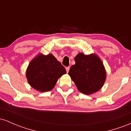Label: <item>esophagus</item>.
<instances>
[{"instance_id": "34e87169", "label": "esophagus", "mask_w": 131, "mask_h": 131, "mask_svg": "<svg viewBox=\"0 0 131 131\" xmlns=\"http://www.w3.org/2000/svg\"><path fill=\"white\" fill-rule=\"evenodd\" d=\"M66 70H67V73L69 72V70H70V67H67L66 68Z\"/></svg>"}]
</instances>
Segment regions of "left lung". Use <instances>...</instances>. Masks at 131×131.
Returning a JSON list of instances; mask_svg holds the SVG:
<instances>
[{
	"mask_svg": "<svg viewBox=\"0 0 131 131\" xmlns=\"http://www.w3.org/2000/svg\"><path fill=\"white\" fill-rule=\"evenodd\" d=\"M76 63L71 66L68 74L78 91L91 95L101 89L106 78L103 62L96 54L85 55L79 53L75 57Z\"/></svg>",
	"mask_w": 131,
	"mask_h": 131,
	"instance_id": "1",
	"label": "left lung"
}]
</instances>
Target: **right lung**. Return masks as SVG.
I'll use <instances>...</instances> for the list:
<instances>
[{"mask_svg":"<svg viewBox=\"0 0 131 131\" xmlns=\"http://www.w3.org/2000/svg\"><path fill=\"white\" fill-rule=\"evenodd\" d=\"M66 73L64 67L52 53H39L30 61L26 76L32 88L44 92L53 89L58 78Z\"/></svg>","mask_w":131,"mask_h":131,"instance_id":"1","label":"right lung"}]
</instances>
